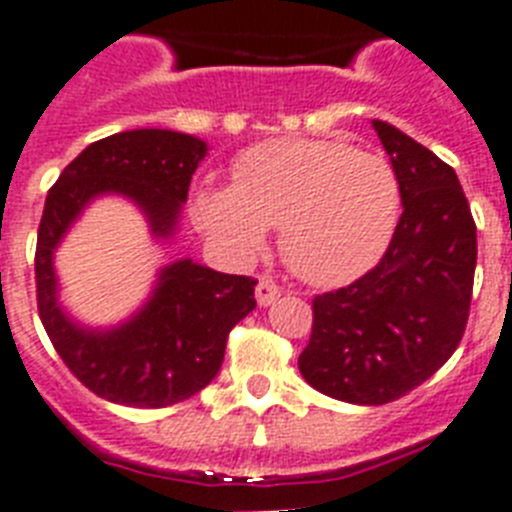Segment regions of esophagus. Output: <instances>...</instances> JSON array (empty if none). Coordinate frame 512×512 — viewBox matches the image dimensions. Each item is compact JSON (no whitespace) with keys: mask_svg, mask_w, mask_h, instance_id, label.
<instances>
[{"mask_svg":"<svg viewBox=\"0 0 512 512\" xmlns=\"http://www.w3.org/2000/svg\"><path fill=\"white\" fill-rule=\"evenodd\" d=\"M278 296H281V289H278L276 283L268 281V278H260L255 286V299L260 307H270V304L276 302Z\"/></svg>","mask_w":512,"mask_h":512,"instance_id":"esophagus-1","label":"esophagus"}]
</instances>
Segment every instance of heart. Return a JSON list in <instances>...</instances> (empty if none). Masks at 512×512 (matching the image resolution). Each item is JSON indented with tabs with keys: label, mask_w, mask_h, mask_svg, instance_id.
I'll list each match as a JSON object with an SVG mask.
<instances>
[{
	"label": "heart",
	"mask_w": 512,
	"mask_h": 512,
	"mask_svg": "<svg viewBox=\"0 0 512 512\" xmlns=\"http://www.w3.org/2000/svg\"><path fill=\"white\" fill-rule=\"evenodd\" d=\"M234 187L205 184L195 221L234 263H252L281 226V252L296 276L338 286L385 255L401 216V187L382 156L338 140L283 137L244 150Z\"/></svg>",
	"instance_id": "b5f03b06"
}]
</instances>
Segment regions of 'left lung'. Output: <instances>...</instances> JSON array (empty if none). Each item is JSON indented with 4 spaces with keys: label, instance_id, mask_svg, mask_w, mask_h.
<instances>
[{
    "label": "left lung",
    "instance_id": "1",
    "mask_svg": "<svg viewBox=\"0 0 512 512\" xmlns=\"http://www.w3.org/2000/svg\"><path fill=\"white\" fill-rule=\"evenodd\" d=\"M390 156L403 213L367 276L312 302L299 372L320 393L356 406L401 398L435 375L463 338L476 268V223L455 171L372 119Z\"/></svg>",
    "mask_w": 512,
    "mask_h": 512
}]
</instances>
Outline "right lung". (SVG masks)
Segmentation results:
<instances>
[{"label": "right lung", "instance_id": "1", "mask_svg": "<svg viewBox=\"0 0 512 512\" xmlns=\"http://www.w3.org/2000/svg\"><path fill=\"white\" fill-rule=\"evenodd\" d=\"M208 143L174 130L103 137L59 174L38 226V315L54 349L96 395L122 406L163 409L200 393L218 375L226 338L255 309L257 281L182 257L158 268L150 294L117 325H85L59 299L54 257L90 203L122 197L143 213L150 236L171 242Z\"/></svg>", "mask_w": 512, "mask_h": 512}]
</instances>
